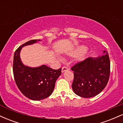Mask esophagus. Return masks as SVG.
Returning a JSON list of instances; mask_svg holds the SVG:
<instances>
[{
  "mask_svg": "<svg viewBox=\"0 0 123 123\" xmlns=\"http://www.w3.org/2000/svg\"><path fill=\"white\" fill-rule=\"evenodd\" d=\"M68 70V68L67 67H66V66H63L62 68V72H64L65 71H66Z\"/></svg>",
  "mask_w": 123,
  "mask_h": 123,
  "instance_id": "34e87169",
  "label": "esophagus"
}]
</instances>
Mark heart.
Masks as SVG:
<instances>
[{
    "instance_id": "b5f03b06",
    "label": "heart",
    "mask_w": 123,
    "mask_h": 123,
    "mask_svg": "<svg viewBox=\"0 0 123 123\" xmlns=\"http://www.w3.org/2000/svg\"><path fill=\"white\" fill-rule=\"evenodd\" d=\"M80 53L81 54L80 55L79 57V60L80 61L84 60L86 58V47L84 46H80V47L77 48L72 53V55H77L79 54Z\"/></svg>"
}]
</instances>
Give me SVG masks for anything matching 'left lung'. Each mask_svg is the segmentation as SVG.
<instances>
[{"label":"left lung","instance_id":"1","mask_svg":"<svg viewBox=\"0 0 123 123\" xmlns=\"http://www.w3.org/2000/svg\"><path fill=\"white\" fill-rule=\"evenodd\" d=\"M74 73L72 88L76 95L91 98L98 95L108 84L111 72L109 54L104 51L99 57H89L71 68Z\"/></svg>","mask_w":123,"mask_h":123}]
</instances>
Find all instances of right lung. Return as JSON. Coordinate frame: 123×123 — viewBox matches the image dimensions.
Segmentation results:
<instances>
[{
  "instance_id": "add662e5",
  "label": "right lung",
  "mask_w": 123,
  "mask_h": 123,
  "mask_svg": "<svg viewBox=\"0 0 123 123\" xmlns=\"http://www.w3.org/2000/svg\"><path fill=\"white\" fill-rule=\"evenodd\" d=\"M40 40L28 41L19 46L14 55L12 70L15 83L25 97L33 101L49 97L53 92L56 80L61 74L62 68L53 69L46 65L30 68L22 63L19 56L22 47Z\"/></svg>"
}]
</instances>
